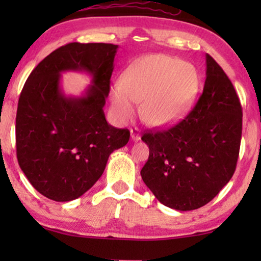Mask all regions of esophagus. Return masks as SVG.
<instances>
[{
	"label": "esophagus",
	"mask_w": 261,
	"mask_h": 261,
	"mask_svg": "<svg viewBox=\"0 0 261 261\" xmlns=\"http://www.w3.org/2000/svg\"><path fill=\"white\" fill-rule=\"evenodd\" d=\"M141 135H140V130L138 128H130V139L133 141H139L140 140Z\"/></svg>",
	"instance_id": "obj_1"
}]
</instances>
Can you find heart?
<instances>
[{
	"label": "heart",
	"instance_id": "1",
	"mask_svg": "<svg viewBox=\"0 0 261 261\" xmlns=\"http://www.w3.org/2000/svg\"><path fill=\"white\" fill-rule=\"evenodd\" d=\"M194 66L165 55L147 56L134 64L110 91L113 112L119 121L130 119L142 103L141 115L153 126L172 122L190 105L197 88Z\"/></svg>",
	"mask_w": 261,
	"mask_h": 261
}]
</instances>
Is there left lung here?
I'll return each instance as SVG.
<instances>
[{"instance_id":"left-lung-1","label":"left lung","mask_w":261,"mask_h":261,"mask_svg":"<svg viewBox=\"0 0 261 261\" xmlns=\"http://www.w3.org/2000/svg\"><path fill=\"white\" fill-rule=\"evenodd\" d=\"M241 132L237 91L219 64L205 55L204 88L194 109L176 126L142 135L149 148L142 180L169 208H201L233 177Z\"/></svg>"}]
</instances>
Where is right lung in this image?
I'll list each match as a JSON object with an SVG mask.
<instances>
[{"instance_id":"obj_1","label":"right lung","mask_w":261,"mask_h":261,"mask_svg":"<svg viewBox=\"0 0 261 261\" xmlns=\"http://www.w3.org/2000/svg\"><path fill=\"white\" fill-rule=\"evenodd\" d=\"M119 46L71 42L38 64L21 91L16 112L17 162L35 190L56 202L73 201L102 176L109 155L129 130L107 122L103 107ZM92 77L81 96H67L61 73Z\"/></svg>"}]
</instances>
